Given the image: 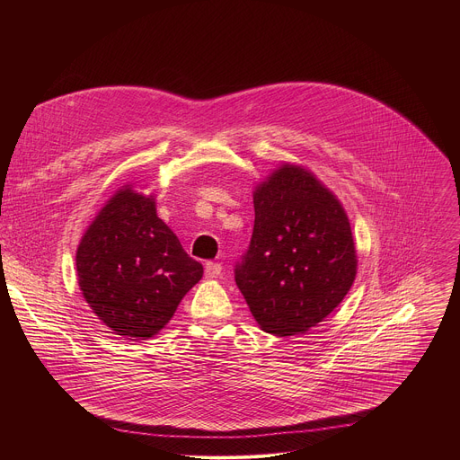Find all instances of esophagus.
Masks as SVG:
<instances>
[{"label": "esophagus", "mask_w": 460, "mask_h": 460, "mask_svg": "<svg viewBox=\"0 0 460 460\" xmlns=\"http://www.w3.org/2000/svg\"><path fill=\"white\" fill-rule=\"evenodd\" d=\"M222 275V266L217 261H208L206 264V279H218Z\"/></svg>", "instance_id": "obj_1"}]
</instances>
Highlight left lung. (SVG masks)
<instances>
[{"label":"left lung","mask_w":460,"mask_h":460,"mask_svg":"<svg viewBox=\"0 0 460 460\" xmlns=\"http://www.w3.org/2000/svg\"><path fill=\"white\" fill-rule=\"evenodd\" d=\"M254 227L234 280L261 330L291 337L332 314L357 277L349 218L309 169L279 165L252 190Z\"/></svg>","instance_id":"left-lung-1"}]
</instances>
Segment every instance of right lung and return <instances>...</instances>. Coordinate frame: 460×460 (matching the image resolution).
<instances>
[{
    "label": "right lung",
    "mask_w": 460,
    "mask_h": 460,
    "mask_svg": "<svg viewBox=\"0 0 460 460\" xmlns=\"http://www.w3.org/2000/svg\"><path fill=\"white\" fill-rule=\"evenodd\" d=\"M82 295L93 313L128 341L158 335L204 275L156 215V196L119 187L98 211L76 251Z\"/></svg>",
    "instance_id": "obj_1"
}]
</instances>
